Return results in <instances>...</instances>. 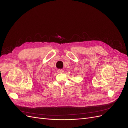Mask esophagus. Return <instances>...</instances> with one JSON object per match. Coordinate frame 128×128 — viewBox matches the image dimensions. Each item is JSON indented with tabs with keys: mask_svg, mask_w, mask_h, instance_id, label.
<instances>
[{
	"mask_svg": "<svg viewBox=\"0 0 128 128\" xmlns=\"http://www.w3.org/2000/svg\"><path fill=\"white\" fill-rule=\"evenodd\" d=\"M58 72L59 73H62V72H64V70H63V69H58Z\"/></svg>",
	"mask_w": 128,
	"mask_h": 128,
	"instance_id": "1",
	"label": "esophagus"
}]
</instances>
